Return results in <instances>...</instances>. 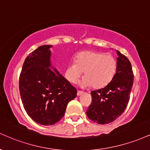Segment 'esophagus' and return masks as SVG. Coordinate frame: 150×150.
<instances>
[{"instance_id": "1", "label": "esophagus", "mask_w": 150, "mask_h": 150, "mask_svg": "<svg viewBox=\"0 0 150 150\" xmlns=\"http://www.w3.org/2000/svg\"><path fill=\"white\" fill-rule=\"evenodd\" d=\"M83 93V91H77V96H81Z\"/></svg>"}]
</instances>
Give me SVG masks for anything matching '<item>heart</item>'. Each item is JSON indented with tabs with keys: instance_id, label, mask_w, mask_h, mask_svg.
<instances>
[{
	"instance_id": "1",
	"label": "heart",
	"mask_w": 150,
	"mask_h": 150,
	"mask_svg": "<svg viewBox=\"0 0 150 150\" xmlns=\"http://www.w3.org/2000/svg\"><path fill=\"white\" fill-rule=\"evenodd\" d=\"M117 61L112 55L101 52H84L76 56L65 70V78L74 84L79 80L82 72V85L100 89L108 85L117 72Z\"/></svg>"
}]
</instances>
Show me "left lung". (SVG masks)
Instances as JSON below:
<instances>
[{
	"label": "left lung",
	"instance_id": "1",
	"mask_svg": "<svg viewBox=\"0 0 150 150\" xmlns=\"http://www.w3.org/2000/svg\"><path fill=\"white\" fill-rule=\"evenodd\" d=\"M117 68L114 77L108 85L92 91L91 103L86 116L99 124L114 122L124 112L129 103L133 84V72L127 57L117 51Z\"/></svg>",
	"mask_w": 150,
	"mask_h": 150
}]
</instances>
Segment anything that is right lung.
Returning a JSON list of instances; mask_svg holds the SVG:
<instances>
[{
    "mask_svg": "<svg viewBox=\"0 0 150 150\" xmlns=\"http://www.w3.org/2000/svg\"><path fill=\"white\" fill-rule=\"evenodd\" d=\"M51 47L42 45L31 52L25 59L19 75L23 108L32 120L45 126L59 122L68 103L77 96L76 89L51 66Z\"/></svg>",
    "mask_w": 150,
    "mask_h": 150,
    "instance_id": "obj_1",
    "label": "right lung"
}]
</instances>
